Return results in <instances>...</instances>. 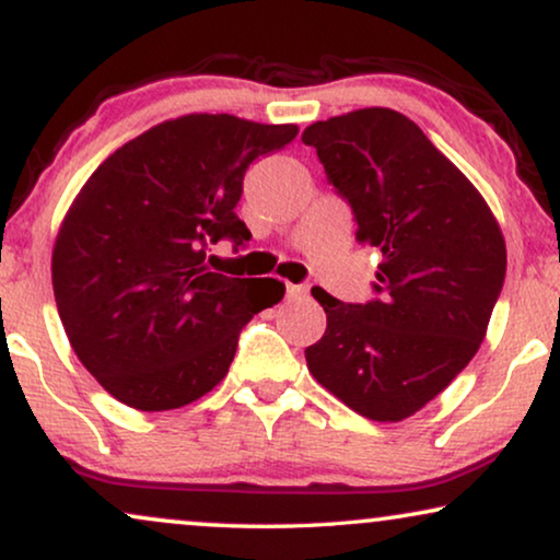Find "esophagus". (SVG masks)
I'll return each instance as SVG.
<instances>
[{
    "label": "esophagus",
    "mask_w": 560,
    "mask_h": 560,
    "mask_svg": "<svg viewBox=\"0 0 560 560\" xmlns=\"http://www.w3.org/2000/svg\"><path fill=\"white\" fill-rule=\"evenodd\" d=\"M288 301H303V298H308V288L303 285H288Z\"/></svg>",
    "instance_id": "esophagus-1"
}]
</instances>
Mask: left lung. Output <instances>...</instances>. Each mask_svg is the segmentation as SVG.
I'll use <instances>...</instances> for the list:
<instances>
[{"instance_id": "8db88e82", "label": "left lung", "mask_w": 560, "mask_h": 560, "mask_svg": "<svg viewBox=\"0 0 560 560\" xmlns=\"http://www.w3.org/2000/svg\"><path fill=\"white\" fill-rule=\"evenodd\" d=\"M326 180L349 203L357 240L382 252L372 301L326 290V334L305 349L320 385L359 416L410 418L471 362L504 285L500 226L469 178L393 109L305 127Z\"/></svg>"}]
</instances>
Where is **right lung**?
I'll list each match as a JSON object with an SVG mask.
<instances>
[{
    "label": "right lung",
    "mask_w": 560,
    "mask_h": 560,
    "mask_svg": "<svg viewBox=\"0 0 560 560\" xmlns=\"http://www.w3.org/2000/svg\"><path fill=\"white\" fill-rule=\"evenodd\" d=\"M295 125L188 114L135 137L81 188L52 249L68 341L106 393L137 410H173L224 380L242 328L282 301L272 278H229L209 249L249 242L236 217L257 158Z\"/></svg>",
    "instance_id": "add662e5"
}]
</instances>
